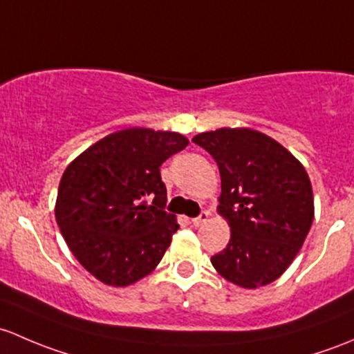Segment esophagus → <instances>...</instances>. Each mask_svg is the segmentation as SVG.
I'll return each mask as SVG.
<instances>
[{"instance_id": "obj_1", "label": "esophagus", "mask_w": 354, "mask_h": 354, "mask_svg": "<svg viewBox=\"0 0 354 354\" xmlns=\"http://www.w3.org/2000/svg\"><path fill=\"white\" fill-rule=\"evenodd\" d=\"M207 218H209V211H201V214L196 218H192L191 223L194 225V227H199V225H203L204 221H207Z\"/></svg>"}]
</instances>
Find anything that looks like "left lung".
I'll return each mask as SVG.
<instances>
[{"label": "left lung", "instance_id": "obj_1", "mask_svg": "<svg viewBox=\"0 0 354 354\" xmlns=\"http://www.w3.org/2000/svg\"><path fill=\"white\" fill-rule=\"evenodd\" d=\"M192 141L218 163V211L232 230L211 264L233 285H269L293 262L312 227V184L304 165L278 141L249 127H221Z\"/></svg>", "mask_w": 354, "mask_h": 354}]
</instances>
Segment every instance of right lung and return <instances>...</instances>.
Returning <instances> with one entry per match:
<instances>
[{"instance_id":"obj_1","label":"right lung","mask_w":354,"mask_h":354,"mask_svg":"<svg viewBox=\"0 0 354 354\" xmlns=\"http://www.w3.org/2000/svg\"><path fill=\"white\" fill-rule=\"evenodd\" d=\"M187 145L178 133L131 127L97 141L64 170L56 221L98 281L133 285L162 261L178 223L165 211L160 167Z\"/></svg>"}]
</instances>
